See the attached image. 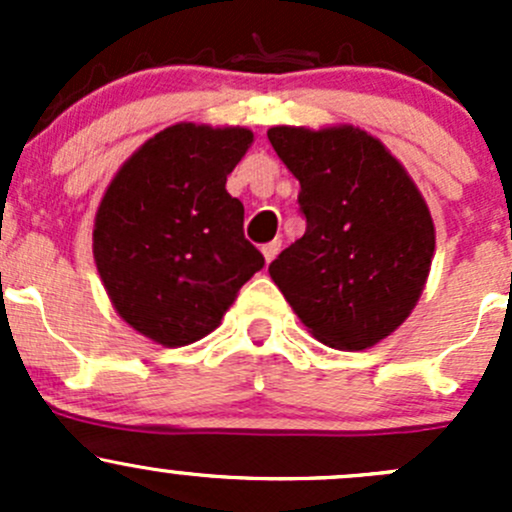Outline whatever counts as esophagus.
Wrapping results in <instances>:
<instances>
[{
  "label": "esophagus",
  "mask_w": 512,
  "mask_h": 512,
  "mask_svg": "<svg viewBox=\"0 0 512 512\" xmlns=\"http://www.w3.org/2000/svg\"><path fill=\"white\" fill-rule=\"evenodd\" d=\"M280 250H282V240H272V242H267V245H262V255H265L267 265H270V262L280 255Z\"/></svg>",
  "instance_id": "1"
}]
</instances>
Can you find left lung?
Segmentation results:
<instances>
[{"instance_id":"obj_1","label":"left lung","mask_w":512,"mask_h":512,"mask_svg":"<svg viewBox=\"0 0 512 512\" xmlns=\"http://www.w3.org/2000/svg\"><path fill=\"white\" fill-rule=\"evenodd\" d=\"M272 148L299 180L307 230L270 277L332 349L374 347L404 324L426 285L436 232L423 195L379 138L354 126H275Z\"/></svg>"}]
</instances>
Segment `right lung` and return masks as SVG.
Masks as SVG:
<instances>
[{"mask_svg":"<svg viewBox=\"0 0 512 512\" xmlns=\"http://www.w3.org/2000/svg\"><path fill=\"white\" fill-rule=\"evenodd\" d=\"M252 143L240 126L175 123L113 175L94 223V260L113 307L163 347L213 332L265 257L225 190Z\"/></svg>","mask_w":512,"mask_h":512,"instance_id":"obj_1","label":"right lung"}]
</instances>
